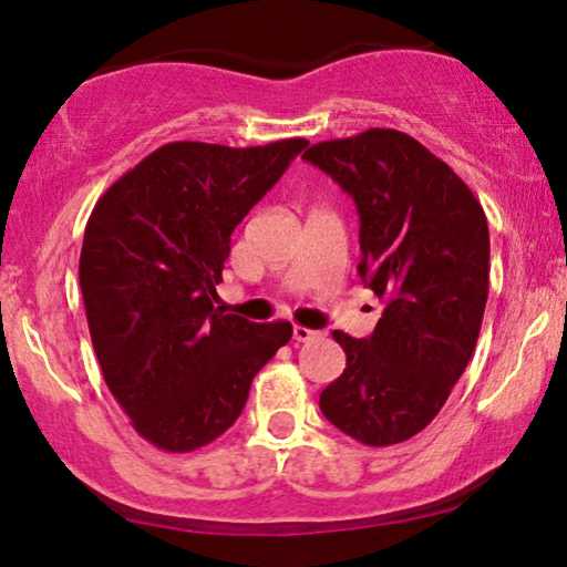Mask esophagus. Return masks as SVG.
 I'll return each instance as SVG.
<instances>
[{
    "instance_id": "obj_1",
    "label": "esophagus",
    "mask_w": 567,
    "mask_h": 567,
    "mask_svg": "<svg viewBox=\"0 0 567 567\" xmlns=\"http://www.w3.org/2000/svg\"><path fill=\"white\" fill-rule=\"evenodd\" d=\"M320 338V332L317 330H309V328H301V324H293V340L297 343H309V340H317Z\"/></svg>"
}]
</instances>
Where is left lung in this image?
<instances>
[{
    "label": "left lung",
    "mask_w": 567,
    "mask_h": 567,
    "mask_svg": "<svg viewBox=\"0 0 567 567\" xmlns=\"http://www.w3.org/2000/svg\"><path fill=\"white\" fill-rule=\"evenodd\" d=\"M359 212V276L384 312L369 338L336 330L346 369L320 394L328 421L367 446L421 433L467 369L491 276L480 200L413 136L369 128L301 154Z\"/></svg>",
    "instance_id": "8db88e82"
}]
</instances>
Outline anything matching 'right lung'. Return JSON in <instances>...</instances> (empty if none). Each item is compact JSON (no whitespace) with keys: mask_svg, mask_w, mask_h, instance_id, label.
<instances>
[{"mask_svg":"<svg viewBox=\"0 0 567 567\" xmlns=\"http://www.w3.org/2000/svg\"><path fill=\"white\" fill-rule=\"evenodd\" d=\"M307 144H165L92 208L80 255L92 348L138 436L165 452L219 439L289 343V322L258 324L214 301L231 231Z\"/></svg>","mask_w":567,"mask_h":567,"instance_id":"1","label":"right lung"}]
</instances>
